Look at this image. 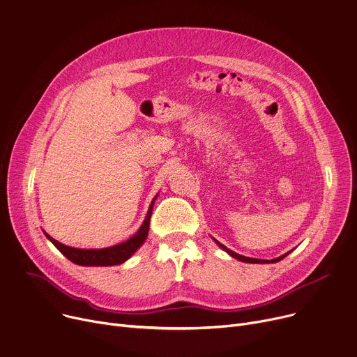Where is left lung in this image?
<instances>
[{
    "instance_id": "8db88e82",
    "label": "left lung",
    "mask_w": 357,
    "mask_h": 357,
    "mask_svg": "<svg viewBox=\"0 0 357 357\" xmlns=\"http://www.w3.org/2000/svg\"><path fill=\"white\" fill-rule=\"evenodd\" d=\"M218 245L223 249V250H226L228 252L231 256H234L235 259H238V261H242V262H248V264H266L268 261H264V259H253V257H246V256H242V255H238L236 252H232L231 249H228L226 246H223L222 243H219L218 242ZM289 253V252H287ZM286 253V255H287ZM286 255H283V256H280V257H276V259H273V261H271V262H279V261H282V259L286 256ZM269 264V262H268Z\"/></svg>"
}]
</instances>
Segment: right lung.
<instances>
[{"mask_svg":"<svg viewBox=\"0 0 357 357\" xmlns=\"http://www.w3.org/2000/svg\"><path fill=\"white\" fill-rule=\"evenodd\" d=\"M155 199H156V197L151 202L148 215H146L142 226L139 228V231L132 238H129L128 241H125L119 245L111 246V248H105V249H77V248L62 245L58 241L52 239L50 235H47V234L45 235L63 256L68 257L71 262H74L77 265H81V266H114V265H121L126 261L128 257H131V255L135 250H138V248L145 242V239L148 236V231H149V220H151Z\"/></svg>","mask_w":357,"mask_h":357,"instance_id":"obj_1","label":"right lung"}]
</instances>
